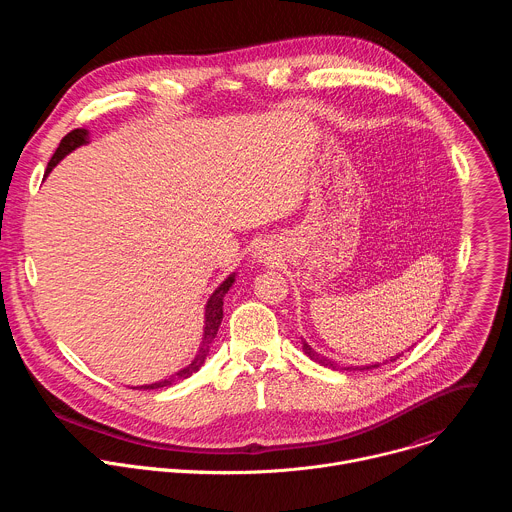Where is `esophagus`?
Here are the masks:
<instances>
[{"label":"esophagus","mask_w":512,"mask_h":512,"mask_svg":"<svg viewBox=\"0 0 512 512\" xmlns=\"http://www.w3.org/2000/svg\"><path fill=\"white\" fill-rule=\"evenodd\" d=\"M255 259L261 263V261H267V259H271V249L267 247V245H259L257 249H255Z\"/></svg>","instance_id":"obj_1"}]
</instances>
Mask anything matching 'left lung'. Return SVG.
Returning a JSON list of instances; mask_svg holds the SVG:
<instances>
[{
	"label": "left lung",
	"instance_id": "obj_1",
	"mask_svg": "<svg viewBox=\"0 0 512 512\" xmlns=\"http://www.w3.org/2000/svg\"><path fill=\"white\" fill-rule=\"evenodd\" d=\"M304 342V352L314 360V362H318V364H322V367H328V369H336V364H334V360H330V358H326V356H322V354H318L306 340H302ZM401 356V354H399ZM399 356H395V358H399ZM395 358H391V360H395ZM375 367H379V364H373V369ZM367 369H371V367H367Z\"/></svg>",
	"mask_w": 512,
	"mask_h": 512
}]
</instances>
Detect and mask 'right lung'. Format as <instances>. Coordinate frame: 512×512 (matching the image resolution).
Returning a JSON list of instances; mask_svg holds the SVG:
<instances>
[{
	"label": "right lung",
	"instance_id": "obj_1",
	"mask_svg": "<svg viewBox=\"0 0 512 512\" xmlns=\"http://www.w3.org/2000/svg\"><path fill=\"white\" fill-rule=\"evenodd\" d=\"M85 143H89V131H87V129L81 127V129H72L70 133H66V135L60 139V145H58L54 156H52L50 162H48L46 176L52 172V168H54L64 156H68L70 152H75L77 148H81V145H85ZM233 283H235V273H231L221 285H218V287L212 291V296L208 298L206 308H204V332H202V342H200L198 352H196V356L192 358V362L188 364V367L180 369V371L174 373L170 379H164V381L152 383V385L133 387V389H160V387H170V385H174V383H178V381L188 379L190 375H194V373L202 367L206 356H208L210 344L214 342V336H216V332H218V326H221V322H223V300H225L227 291L231 289Z\"/></svg>",
	"mask_w": 512,
	"mask_h": 512
}]
</instances>
